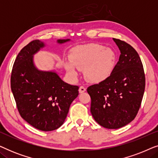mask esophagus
Returning a JSON list of instances; mask_svg holds the SVG:
<instances>
[{
  "instance_id": "1",
  "label": "esophagus",
  "mask_w": 158,
  "mask_h": 158,
  "mask_svg": "<svg viewBox=\"0 0 158 158\" xmlns=\"http://www.w3.org/2000/svg\"><path fill=\"white\" fill-rule=\"evenodd\" d=\"M86 90V89H85V88L84 87V86H81V87H80V88H79V93H81V94H82V93H83V92H85Z\"/></svg>"
}]
</instances>
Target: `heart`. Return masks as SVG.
I'll list each match as a JSON object with an SVG mask.
<instances>
[{
    "instance_id": "obj_1",
    "label": "heart",
    "mask_w": 158,
    "mask_h": 158,
    "mask_svg": "<svg viewBox=\"0 0 158 158\" xmlns=\"http://www.w3.org/2000/svg\"><path fill=\"white\" fill-rule=\"evenodd\" d=\"M69 57L70 62H64V67L70 76L76 78L78 75L77 68L84 70L85 79L95 83H101L111 75L116 59L113 49L98 44L75 47Z\"/></svg>"
}]
</instances>
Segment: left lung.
Returning <instances> with one entry per match:
<instances>
[{"mask_svg":"<svg viewBox=\"0 0 158 158\" xmlns=\"http://www.w3.org/2000/svg\"><path fill=\"white\" fill-rule=\"evenodd\" d=\"M119 59L106 80L87 88L95 121L106 129L126 126L137 116L143 98L145 76L137 51L127 42L113 38Z\"/></svg>","mask_w":158,"mask_h":158,"instance_id":"1","label":"left lung"}]
</instances>
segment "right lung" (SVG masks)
<instances>
[{
  "label": "right lung",
  "mask_w": 158,
  "mask_h": 158,
  "mask_svg": "<svg viewBox=\"0 0 158 158\" xmlns=\"http://www.w3.org/2000/svg\"><path fill=\"white\" fill-rule=\"evenodd\" d=\"M70 41L57 40V43ZM45 45L34 40L21 49L13 66L10 87L21 117L34 128L49 131L63 124L79 87L64 82L55 71L36 68L34 55Z\"/></svg>",
  "instance_id": "add662e5"
}]
</instances>
